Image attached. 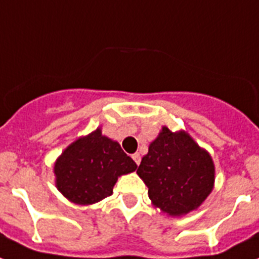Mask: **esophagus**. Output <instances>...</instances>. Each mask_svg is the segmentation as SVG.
<instances>
[{
    "instance_id": "1",
    "label": "esophagus",
    "mask_w": 259,
    "mask_h": 259,
    "mask_svg": "<svg viewBox=\"0 0 259 259\" xmlns=\"http://www.w3.org/2000/svg\"><path fill=\"white\" fill-rule=\"evenodd\" d=\"M132 157H133L134 162H136L137 165H140V163H141V155H140V153H134V154L132 155Z\"/></svg>"
}]
</instances>
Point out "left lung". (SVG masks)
Returning <instances> with one entry per match:
<instances>
[{
  "label": "left lung",
  "instance_id": "8db88e82",
  "mask_svg": "<svg viewBox=\"0 0 259 259\" xmlns=\"http://www.w3.org/2000/svg\"><path fill=\"white\" fill-rule=\"evenodd\" d=\"M137 174L148 186L154 207L170 217H182L198 209L213 191L215 166L209 151L188 132L162 126Z\"/></svg>",
  "mask_w": 259,
  "mask_h": 259
}]
</instances>
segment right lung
Wrapping results in <instances>:
<instances>
[{
  "instance_id": "obj_1",
  "label": "right lung",
  "mask_w": 259,
  "mask_h": 259,
  "mask_svg": "<svg viewBox=\"0 0 259 259\" xmlns=\"http://www.w3.org/2000/svg\"><path fill=\"white\" fill-rule=\"evenodd\" d=\"M137 165L101 127L71 142L54 162L56 188L75 205H93L113 194L121 176Z\"/></svg>"
}]
</instances>
